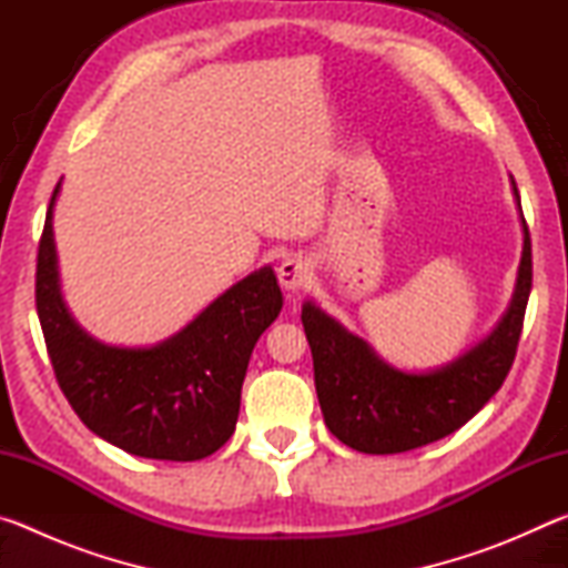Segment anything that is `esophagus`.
Returning a JSON list of instances; mask_svg holds the SVG:
<instances>
[{
	"mask_svg": "<svg viewBox=\"0 0 568 568\" xmlns=\"http://www.w3.org/2000/svg\"><path fill=\"white\" fill-rule=\"evenodd\" d=\"M311 265H307V261H303L301 255L285 257L281 267H277V281H281L285 291H301V287L311 283Z\"/></svg>",
	"mask_w": 568,
	"mask_h": 568,
	"instance_id": "esophagus-1",
	"label": "esophagus"
}]
</instances>
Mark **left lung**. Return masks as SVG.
<instances>
[{
  "label": "left lung",
  "instance_id": "obj_1",
  "mask_svg": "<svg viewBox=\"0 0 568 568\" xmlns=\"http://www.w3.org/2000/svg\"><path fill=\"white\" fill-rule=\"evenodd\" d=\"M516 203L518 190L514 182ZM524 223V255L511 307L476 348L434 373H403L383 363L368 343L341 328L313 303L303 305L315 390L331 434L361 454H403L454 434L491 400L511 371L531 293V237Z\"/></svg>",
  "mask_w": 568,
  "mask_h": 568
}]
</instances>
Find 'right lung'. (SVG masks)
Returning <instances> with one entry per match:
<instances>
[{"label":"right lung","mask_w":568,"mask_h":568,"mask_svg":"<svg viewBox=\"0 0 568 568\" xmlns=\"http://www.w3.org/2000/svg\"><path fill=\"white\" fill-rule=\"evenodd\" d=\"M37 250L34 301L54 378L92 434L132 456L200 460L233 436L250 353L283 307L271 267L210 303L152 348H114L72 321L57 285L52 207Z\"/></svg>","instance_id":"obj_1"}]
</instances>
